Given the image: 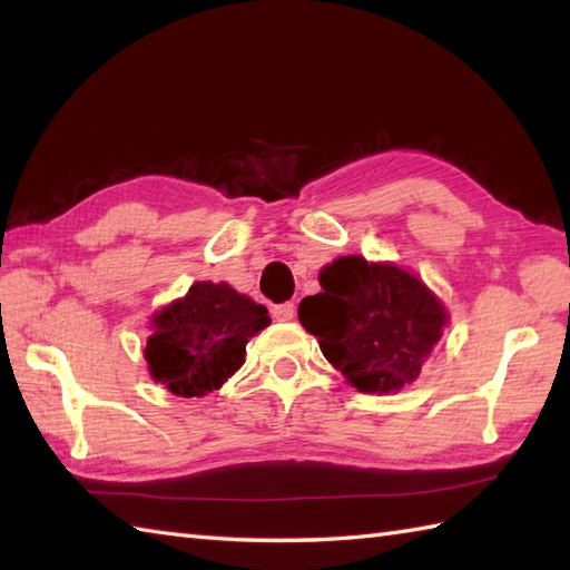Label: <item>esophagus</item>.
<instances>
[{
    "label": "esophagus",
    "mask_w": 570,
    "mask_h": 570,
    "mask_svg": "<svg viewBox=\"0 0 570 570\" xmlns=\"http://www.w3.org/2000/svg\"><path fill=\"white\" fill-rule=\"evenodd\" d=\"M294 313H296V306H294V304H278V306L272 308V316H274L276 321H292Z\"/></svg>",
    "instance_id": "1"
}]
</instances>
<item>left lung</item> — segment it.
<instances>
[{"mask_svg":"<svg viewBox=\"0 0 570 570\" xmlns=\"http://www.w3.org/2000/svg\"><path fill=\"white\" fill-rule=\"evenodd\" d=\"M318 282L323 292L301 301L298 321L325 360L367 394L414 382L448 323L439 296L402 266L360 254L323 266Z\"/></svg>","mask_w":570,"mask_h":570,"instance_id":"8db88e82","label":"left lung"}]
</instances>
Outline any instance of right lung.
I'll list each match as a JSON object with an SVG mask.
<instances>
[{"mask_svg":"<svg viewBox=\"0 0 570 570\" xmlns=\"http://www.w3.org/2000/svg\"><path fill=\"white\" fill-rule=\"evenodd\" d=\"M269 323L262 304L229 284L198 282L184 298L154 313L144 357L154 382L168 392L205 396L245 365L249 337Z\"/></svg>","mask_w":570,"mask_h":570,"instance_id":"1","label":"right lung"}]
</instances>
